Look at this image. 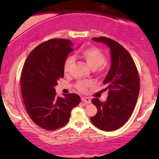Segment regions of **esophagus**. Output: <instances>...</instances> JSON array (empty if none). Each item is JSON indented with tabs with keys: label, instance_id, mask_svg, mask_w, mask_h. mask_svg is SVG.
Here are the masks:
<instances>
[{
	"label": "esophagus",
	"instance_id": "34e87169",
	"mask_svg": "<svg viewBox=\"0 0 159 159\" xmlns=\"http://www.w3.org/2000/svg\"><path fill=\"white\" fill-rule=\"evenodd\" d=\"M82 101L83 102V103H91L90 99L89 98H86V97L82 98Z\"/></svg>",
	"mask_w": 159,
	"mask_h": 159
}]
</instances>
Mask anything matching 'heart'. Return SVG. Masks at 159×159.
<instances>
[{"instance_id":"heart-1","label":"heart","mask_w":159,"mask_h":159,"mask_svg":"<svg viewBox=\"0 0 159 159\" xmlns=\"http://www.w3.org/2000/svg\"><path fill=\"white\" fill-rule=\"evenodd\" d=\"M79 57L85 61L88 66L93 70L106 71L107 69L106 57L103 52L96 47H90L84 49L79 55ZM75 63L72 56H68L64 62L63 71L65 75L70 74L71 69ZM95 82L92 80H80L75 84V88L82 93H86L88 90L94 86Z\"/></svg>"}]
</instances>
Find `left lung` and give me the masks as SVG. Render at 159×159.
<instances>
[{
    "instance_id": "left-lung-1",
    "label": "left lung",
    "mask_w": 159,
    "mask_h": 159,
    "mask_svg": "<svg viewBox=\"0 0 159 159\" xmlns=\"http://www.w3.org/2000/svg\"><path fill=\"white\" fill-rule=\"evenodd\" d=\"M93 40L110 48L111 66L103 82L104 90H108L107 100H91L98 112L90 120L100 129L114 131L122 127L133 112L140 92V76L133 58L122 45L106 37Z\"/></svg>"
}]
</instances>
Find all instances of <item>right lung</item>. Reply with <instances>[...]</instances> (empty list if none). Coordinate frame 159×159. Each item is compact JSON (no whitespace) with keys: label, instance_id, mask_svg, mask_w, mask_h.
Wrapping results in <instances>:
<instances>
[{"label":"right lung","instance_id":"add662e5","mask_svg":"<svg viewBox=\"0 0 159 159\" xmlns=\"http://www.w3.org/2000/svg\"><path fill=\"white\" fill-rule=\"evenodd\" d=\"M72 43L51 39L38 45L29 54L21 74V91L27 111L39 127L47 130L66 125L80 97L75 93L56 95L54 87L64 77L63 65L72 49Z\"/></svg>","mask_w":159,"mask_h":159}]
</instances>
